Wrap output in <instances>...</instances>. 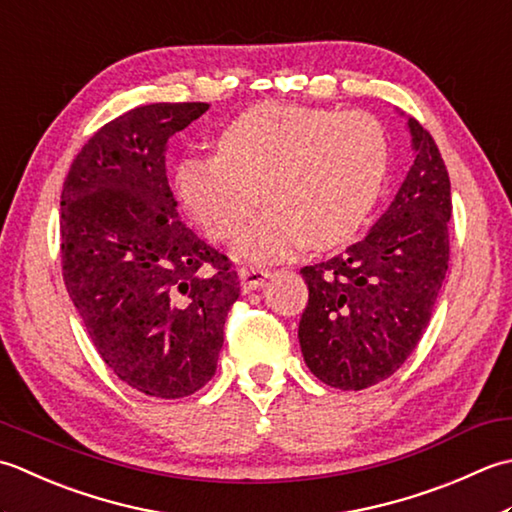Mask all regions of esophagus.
<instances>
[{"instance_id":"esophagus-1","label":"esophagus","mask_w":512,"mask_h":512,"mask_svg":"<svg viewBox=\"0 0 512 512\" xmlns=\"http://www.w3.org/2000/svg\"><path fill=\"white\" fill-rule=\"evenodd\" d=\"M269 276H271L269 271L260 269V267H243L241 271H238V278H241V285L245 291H254L258 287H263Z\"/></svg>"}]
</instances>
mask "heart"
Listing matches in <instances>:
<instances>
[{
	"instance_id": "obj_1",
	"label": "heart",
	"mask_w": 512,
	"mask_h": 512,
	"mask_svg": "<svg viewBox=\"0 0 512 512\" xmlns=\"http://www.w3.org/2000/svg\"><path fill=\"white\" fill-rule=\"evenodd\" d=\"M387 165V137L369 114L265 103L227 125L218 152L183 159L176 185L216 241L238 234L263 190L269 207L238 236L234 254L276 263L305 243L349 241L378 203Z\"/></svg>"
}]
</instances>
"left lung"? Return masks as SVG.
Listing matches in <instances>:
<instances>
[{"instance_id": "1", "label": "left lung", "mask_w": 512, "mask_h": 512, "mask_svg": "<svg viewBox=\"0 0 512 512\" xmlns=\"http://www.w3.org/2000/svg\"><path fill=\"white\" fill-rule=\"evenodd\" d=\"M415 161L360 243L302 267L309 302L298 338L309 371L362 391L398 371L429 325L448 271L451 181L433 137L406 121Z\"/></svg>"}]
</instances>
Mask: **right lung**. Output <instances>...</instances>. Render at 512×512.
Masks as SVG:
<instances>
[{"label":"right lung","mask_w":512,"mask_h":512,"mask_svg":"<svg viewBox=\"0 0 512 512\" xmlns=\"http://www.w3.org/2000/svg\"><path fill=\"white\" fill-rule=\"evenodd\" d=\"M207 108L121 114L83 145L61 190L72 305L114 375L152 398H185L212 380L241 291L229 258L179 218L165 170L170 137Z\"/></svg>","instance_id":"1"}]
</instances>
